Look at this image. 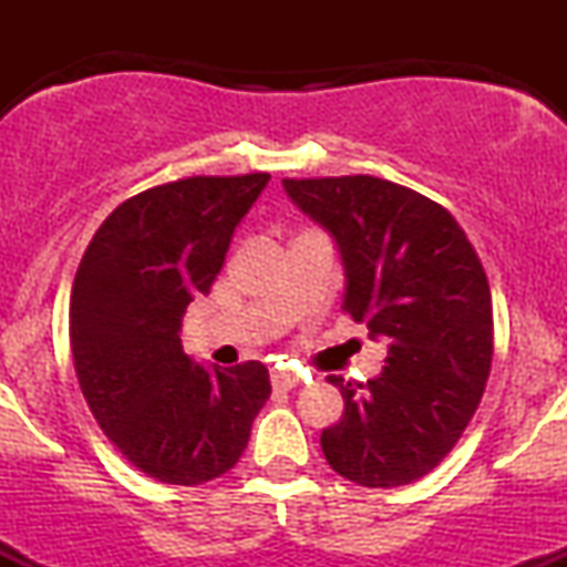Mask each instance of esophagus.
Listing matches in <instances>:
<instances>
[{
	"label": "esophagus",
	"mask_w": 567,
	"mask_h": 567,
	"mask_svg": "<svg viewBox=\"0 0 567 567\" xmlns=\"http://www.w3.org/2000/svg\"><path fill=\"white\" fill-rule=\"evenodd\" d=\"M301 379H298L296 373H288V370H275L271 373V386L275 389H282V392H288V389H296Z\"/></svg>",
	"instance_id": "1"
}]
</instances>
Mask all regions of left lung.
Wrapping results in <instances>:
<instances>
[{
  "label": "left lung",
  "mask_w": 567,
  "mask_h": 567,
  "mask_svg": "<svg viewBox=\"0 0 567 567\" xmlns=\"http://www.w3.org/2000/svg\"><path fill=\"white\" fill-rule=\"evenodd\" d=\"M282 186L341 252L343 311L389 349L365 383L328 375L343 415L322 429L324 458L357 485L413 483L453 451L485 392L493 306L483 264L451 213L413 188L373 175Z\"/></svg>",
  "instance_id": "8db88e82"
}]
</instances>
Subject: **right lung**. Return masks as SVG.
<instances>
[{"label":"right lung","mask_w":567,"mask_h":567,"mask_svg":"<svg viewBox=\"0 0 567 567\" xmlns=\"http://www.w3.org/2000/svg\"><path fill=\"white\" fill-rule=\"evenodd\" d=\"M269 178L194 175L135 194L76 269L69 333L82 394L120 453L159 483L229 472L271 394L261 362L205 368L181 347L186 306L210 292Z\"/></svg>","instance_id":"right-lung-1"}]
</instances>
